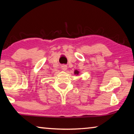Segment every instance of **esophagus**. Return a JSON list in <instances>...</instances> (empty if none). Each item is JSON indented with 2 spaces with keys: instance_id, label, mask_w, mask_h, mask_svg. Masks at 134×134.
<instances>
[{
  "instance_id": "obj_1",
  "label": "esophagus",
  "mask_w": 134,
  "mask_h": 134,
  "mask_svg": "<svg viewBox=\"0 0 134 134\" xmlns=\"http://www.w3.org/2000/svg\"><path fill=\"white\" fill-rule=\"evenodd\" d=\"M62 69L63 70H64V71H65V70H67V65H62Z\"/></svg>"
}]
</instances>
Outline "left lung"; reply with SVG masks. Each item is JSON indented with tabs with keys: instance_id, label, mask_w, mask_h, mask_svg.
I'll return each mask as SVG.
<instances>
[{
	"instance_id": "obj_1",
	"label": "left lung",
	"mask_w": 134,
	"mask_h": 134,
	"mask_svg": "<svg viewBox=\"0 0 134 134\" xmlns=\"http://www.w3.org/2000/svg\"><path fill=\"white\" fill-rule=\"evenodd\" d=\"M79 73V71H77V70H75V71H74V74H77V75H78Z\"/></svg>"
}]
</instances>
